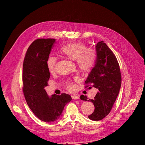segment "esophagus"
Returning <instances> with one entry per match:
<instances>
[{
  "label": "esophagus",
  "instance_id": "1",
  "mask_svg": "<svg viewBox=\"0 0 145 145\" xmlns=\"http://www.w3.org/2000/svg\"><path fill=\"white\" fill-rule=\"evenodd\" d=\"M72 99L74 100H78V99H79V97H78L77 95H72Z\"/></svg>",
  "mask_w": 145,
  "mask_h": 145
}]
</instances>
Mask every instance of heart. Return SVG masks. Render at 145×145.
<instances>
[{
	"instance_id": "heart-1",
	"label": "heart",
	"mask_w": 145,
	"mask_h": 145,
	"mask_svg": "<svg viewBox=\"0 0 145 145\" xmlns=\"http://www.w3.org/2000/svg\"><path fill=\"white\" fill-rule=\"evenodd\" d=\"M59 53L71 60H76V63L82 71H88L93 67L95 59V52L91 48H86L82 42H74L68 43L59 50ZM57 59L54 56L48 57L46 65L48 71L53 73L55 71ZM68 89H73L74 85L69 84Z\"/></svg>"
}]
</instances>
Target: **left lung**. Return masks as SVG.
Returning a JSON list of instances; mask_svg holds the SVG:
<instances>
[{
	"label": "left lung",
	"mask_w": 145,
	"mask_h": 145,
	"mask_svg": "<svg viewBox=\"0 0 145 145\" xmlns=\"http://www.w3.org/2000/svg\"><path fill=\"white\" fill-rule=\"evenodd\" d=\"M96 60L85 83H92L98 91L94 99L82 95V100L89 101L94 105V111L88 116L94 121L102 120L110 112L119 93L121 83L120 67L115 55L103 41L95 45Z\"/></svg>",
	"instance_id": "obj_1"
}]
</instances>
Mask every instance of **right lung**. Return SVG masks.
<instances>
[{"mask_svg": "<svg viewBox=\"0 0 145 145\" xmlns=\"http://www.w3.org/2000/svg\"><path fill=\"white\" fill-rule=\"evenodd\" d=\"M54 39H39L29 46L23 64V91L27 104L39 119L53 122L62 116L65 105L72 100L69 94L48 95L45 89L50 79L46 62Z\"/></svg>", "mask_w": 145, "mask_h": 145, "instance_id": "obj_1", "label": "right lung"}]
</instances>
